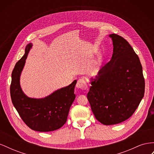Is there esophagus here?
<instances>
[{
    "mask_svg": "<svg viewBox=\"0 0 154 154\" xmlns=\"http://www.w3.org/2000/svg\"><path fill=\"white\" fill-rule=\"evenodd\" d=\"M76 87L78 88H80L82 90H87L88 86L85 79L83 78L79 79L76 83Z\"/></svg>",
    "mask_w": 154,
    "mask_h": 154,
    "instance_id": "34e87169",
    "label": "esophagus"
}]
</instances>
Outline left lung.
Masks as SVG:
<instances>
[{
  "label": "left lung",
  "instance_id": "8db88e82",
  "mask_svg": "<svg viewBox=\"0 0 154 154\" xmlns=\"http://www.w3.org/2000/svg\"><path fill=\"white\" fill-rule=\"evenodd\" d=\"M109 36L112 57L91 79L87 95L96 119L105 125L128 119L143 99L145 87L140 60L131 45L119 35Z\"/></svg>",
  "mask_w": 154,
  "mask_h": 154
}]
</instances>
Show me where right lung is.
Masks as SVG:
<instances>
[{
  "label": "right lung",
  "mask_w": 154,
  "mask_h": 154,
  "mask_svg": "<svg viewBox=\"0 0 154 154\" xmlns=\"http://www.w3.org/2000/svg\"><path fill=\"white\" fill-rule=\"evenodd\" d=\"M32 44L26 45L25 54L18 61L11 74L10 94L12 103L22 119L28 127L38 132L56 130L67 122L70 107L75 99L74 87L77 81L54 91L44 98L27 97L20 85V77Z\"/></svg>",
  "instance_id": "right-lung-1"
}]
</instances>
